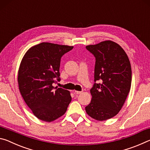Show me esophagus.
Segmentation results:
<instances>
[{
  "label": "esophagus",
  "mask_w": 150,
  "mask_h": 150,
  "mask_svg": "<svg viewBox=\"0 0 150 150\" xmlns=\"http://www.w3.org/2000/svg\"><path fill=\"white\" fill-rule=\"evenodd\" d=\"M81 93H82V91H75V93L77 94V95H79V94H81Z\"/></svg>",
  "instance_id": "34e87169"
}]
</instances>
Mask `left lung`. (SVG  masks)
<instances>
[{
	"label": "left lung",
	"instance_id": "obj_1",
	"mask_svg": "<svg viewBox=\"0 0 150 150\" xmlns=\"http://www.w3.org/2000/svg\"><path fill=\"white\" fill-rule=\"evenodd\" d=\"M86 48L96 59L95 83L90 91L92 99L85 107L86 112L96 120H108L119 112L130 92V60L120 45L110 40Z\"/></svg>",
	"mask_w": 150,
	"mask_h": 150
}]
</instances>
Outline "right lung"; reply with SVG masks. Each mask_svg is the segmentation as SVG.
<instances>
[{"instance_id": "add662e5", "label": "right lung", "mask_w": 150, "mask_h": 150, "mask_svg": "<svg viewBox=\"0 0 150 150\" xmlns=\"http://www.w3.org/2000/svg\"><path fill=\"white\" fill-rule=\"evenodd\" d=\"M73 46L42 42L27 51L20 63L18 83L20 94L40 120L52 122L65 113L71 101L69 91L54 87L60 81L61 58Z\"/></svg>"}]
</instances>
